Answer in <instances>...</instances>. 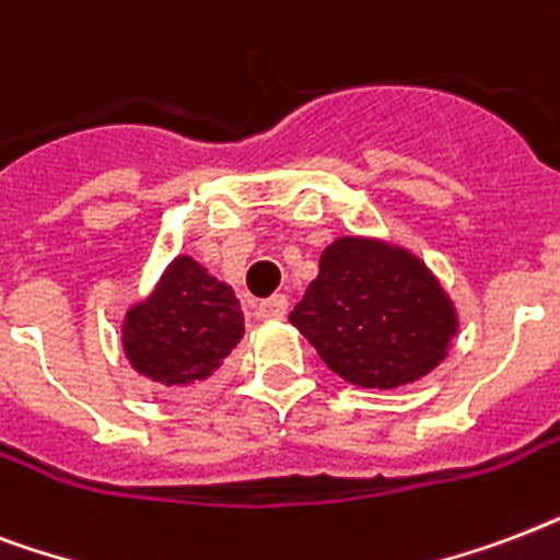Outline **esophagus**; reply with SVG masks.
Segmentation results:
<instances>
[{"mask_svg":"<svg viewBox=\"0 0 560 560\" xmlns=\"http://www.w3.org/2000/svg\"><path fill=\"white\" fill-rule=\"evenodd\" d=\"M259 318L266 320H277L283 318L285 312H289V301H285L283 294H275V298H268V301H259Z\"/></svg>","mask_w":560,"mask_h":560,"instance_id":"esophagus-1","label":"esophagus"}]
</instances>
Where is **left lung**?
<instances>
[{"label":"left lung","mask_w":560,"mask_h":560,"mask_svg":"<svg viewBox=\"0 0 560 560\" xmlns=\"http://www.w3.org/2000/svg\"><path fill=\"white\" fill-rule=\"evenodd\" d=\"M289 320L332 374L383 392L432 374L458 332L456 303L427 262L374 236L329 242Z\"/></svg>","instance_id":"left-lung-1"}]
</instances>
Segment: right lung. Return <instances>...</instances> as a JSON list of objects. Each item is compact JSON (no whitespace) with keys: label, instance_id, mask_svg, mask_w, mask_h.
<instances>
[{"label":"right lung","instance_id":"add662e5","mask_svg":"<svg viewBox=\"0 0 560 560\" xmlns=\"http://www.w3.org/2000/svg\"><path fill=\"white\" fill-rule=\"evenodd\" d=\"M245 336V315L224 280L177 254L119 324L125 359L163 388L207 383Z\"/></svg>","mask_w":560,"mask_h":560}]
</instances>
